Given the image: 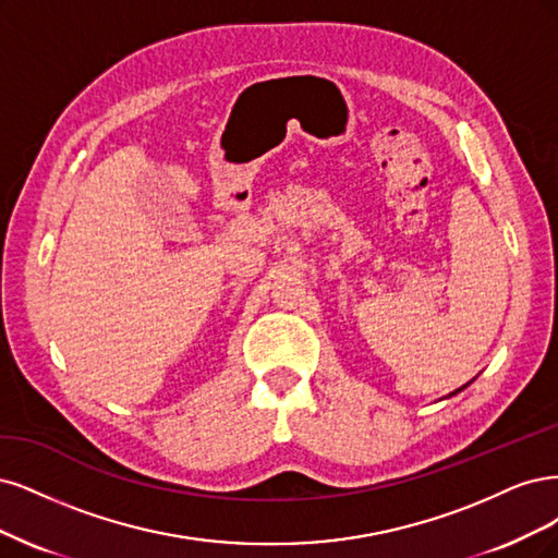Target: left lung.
Returning a JSON list of instances; mask_svg holds the SVG:
<instances>
[{
	"label": "left lung",
	"instance_id": "obj_1",
	"mask_svg": "<svg viewBox=\"0 0 558 558\" xmlns=\"http://www.w3.org/2000/svg\"><path fill=\"white\" fill-rule=\"evenodd\" d=\"M469 385H471V383H469ZM469 385H463V387H461V389H465V387H469ZM461 389H457V391H452V393H449V397H454V393H459V391H461Z\"/></svg>",
	"mask_w": 558,
	"mask_h": 558
}]
</instances>
